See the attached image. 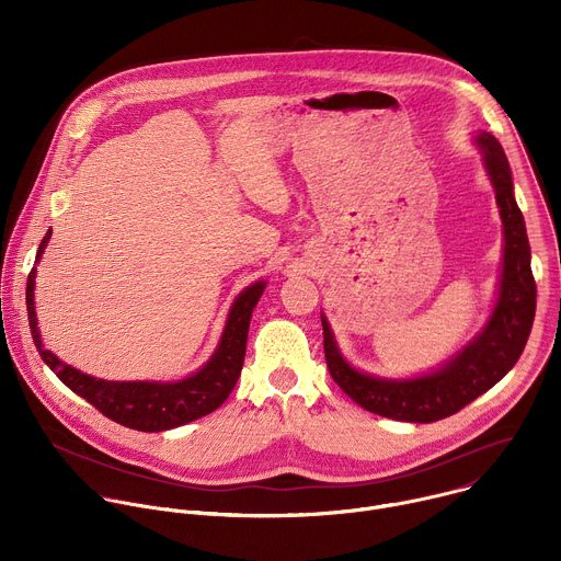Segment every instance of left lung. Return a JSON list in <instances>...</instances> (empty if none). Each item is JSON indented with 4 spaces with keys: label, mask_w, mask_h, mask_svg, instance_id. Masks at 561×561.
Listing matches in <instances>:
<instances>
[{
    "label": "left lung",
    "mask_w": 561,
    "mask_h": 561,
    "mask_svg": "<svg viewBox=\"0 0 561 561\" xmlns=\"http://www.w3.org/2000/svg\"><path fill=\"white\" fill-rule=\"evenodd\" d=\"M474 144L504 224V255L497 284V299L489 322L466 346L417 377H379L355 368L340 351L335 333L322 312L324 353L331 377L362 409L411 424H431L455 415L472 399L493 388L519 359L535 319L537 288L530 271V247L524 215L515 202L513 171L502 144L479 130Z\"/></svg>",
    "instance_id": "left-lung-1"
}]
</instances>
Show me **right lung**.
Returning <instances> with one entry per match:
<instances>
[{
	"instance_id": "right-lung-1",
	"label": "right lung",
	"mask_w": 561,
	"mask_h": 561,
	"mask_svg": "<svg viewBox=\"0 0 561 561\" xmlns=\"http://www.w3.org/2000/svg\"><path fill=\"white\" fill-rule=\"evenodd\" d=\"M50 234L53 230L44 234L35 262L42 260ZM35 275L37 268L31 271L26 284L28 324L33 342L46 366L102 415L141 433H159L184 426L213 413L226 402L244 366L253 308L266 288V282L260 279L234 297L219 344L197 373L178 381H111L77 370L44 348L35 312Z\"/></svg>"
}]
</instances>
